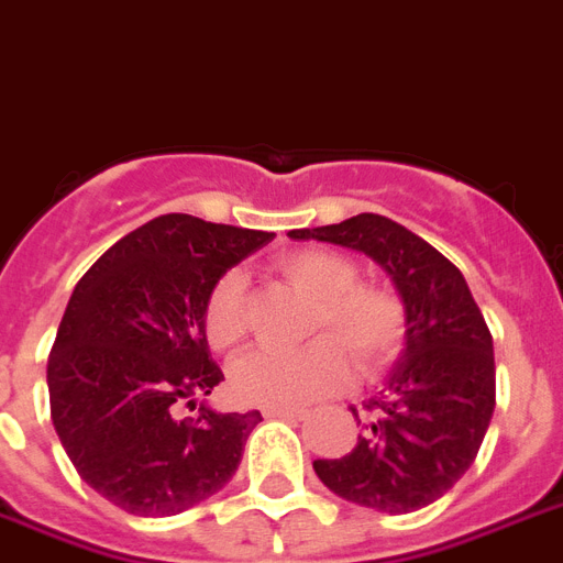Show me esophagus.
<instances>
[{
    "label": "esophagus",
    "mask_w": 563,
    "mask_h": 563,
    "mask_svg": "<svg viewBox=\"0 0 563 563\" xmlns=\"http://www.w3.org/2000/svg\"><path fill=\"white\" fill-rule=\"evenodd\" d=\"M266 419H303V408H266Z\"/></svg>",
    "instance_id": "esophagus-1"
}]
</instances>
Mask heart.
Listing matches in <instances>:
<instances>
[{"label": "heart", "mask_w": 563, "mask_h": 563, "mask_svg": "<svg viewBox=\"0 0 563 563\" xmlns=\"http://www.w3.org/2000/svg\"><path fill=\"white\" fill-rule=\"evenodd\" d=\"M277 272L312 297V344L295 353H251L231 369V390L254 408H297L338 390L350 378V358L364 376L385 369L405 344L408 312L399 295L385 286L358 283L353 260L335 251L300 249L277 260ZM202 329L208 344L228 353L249 329L245 277L225 272L205 297Z\"/></svg>", "instance_id": "b5f03b06"}]
</instances>
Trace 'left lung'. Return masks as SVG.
Instances as JSON below:
<instances>
[{
  "label": "left lung",
  "mask_w": 563,
  "mask_h": 563,
  "mask_svg": "<svg viewBox=\"0 0 563 563\" xmlns=\"http://www.w3.org/2000/svg\"><path fill=\"white\" fill-rule=\"evenodd\" d=\"M289 236L367 254L408 312L405 350L385 390L364 405L369 416L361 422L350 408L358 442L338 460H314V474L338 497L387 515L431 506L472 468L495 413V346L463 272L378 213Z\"/></svg>",
  "instance_id": "obj_1"
}]
</instances>
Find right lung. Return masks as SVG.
<instances>
[{
    "mask_svg": "<svg viewBox=\"0 0 563 563\" xmlns=\"http://www.w3.org/2000/svg\"><path fill=\"white\" fill-rule=\"evenodd\" d=\"M272 240L167 213L118 240L75 286L48 355L52 422L109 504L167 518L234 477L260 410H178L225 382L202 329L210 286Z\"/></svg>",
    "mask_w": 563,
    "mask_h": 563,
    "instance_id": "obj_1",
    "label": "right lung"
}]
</instances>
